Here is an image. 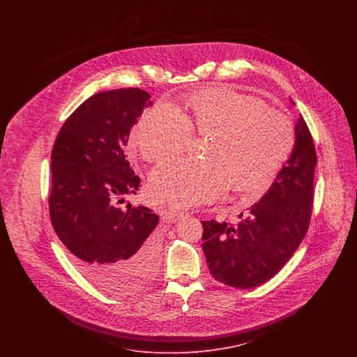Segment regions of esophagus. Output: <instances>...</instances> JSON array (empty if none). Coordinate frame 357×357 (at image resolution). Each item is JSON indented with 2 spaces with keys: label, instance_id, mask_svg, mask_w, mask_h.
Wrapping results in <instances>:
<instances>
[{
  "label": "esophagus",
  "instance_id": "obj_1",
  "mask_svg": "<svg viewBox=\"0 0 357 357\" xmlns=\"http://www.w3.org/2000/svg\"><path fill=\"white\" fill-rule=\"evenodd\" d=\"M169 213H170L171 217L175 218V220H182V218H186L187 215H188L186 211L178 210V208H170Z\"/></svg>",
  "mask_w": 357,
  "mask_h": 357
}]
</instances>
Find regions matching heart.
I'll return each instance as SVG.
<instances>
[{"instance_id": "b5f03b06", "label": "heart", "mask_w": 357, "mask_h": 357, "mask_svg": "<svg viewBox=\"0 0 357 357\" xmlns=\"http://www.w3.org/2000/svg\"><path fill=\"white\" fill-rule=\"evenodd\" d=\"M182 114L170 102L146 109L131 142L150 162L182 153L191 132L210 135L204 160L171 159L151 172L153 199L179 207L215 201L231 186L234 192H257L272 183L296 144L290 120L268 104L226 85L191 93Z\"/></svg>"}]
</instances>
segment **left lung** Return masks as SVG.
I'll use <instances>...</instances> for the list:
<instances>
[{"mask_svg": "<svg viewBox=\"0 0 357 357\" xmlns=\"http://www.w3.org/2000/svg\"><path fill=\"white\" fill-rule=\"evenodd\" d=\"M294 131L296 144L288 162L238 226L202 222V249L208 271L225 285L252 289L266 282L280 272L305 237L317 156L301 115ZM238 217L242 218V214Z\"/></svg>", "mask_w": 357, "mask_h": 357, "instance_id": "left-lung-1", "label": "left lung"}]
</instances>
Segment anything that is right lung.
<instances>
[{
  "label": "right lung",
  "instance_id": "obj_1",
  "mask_svg": "<svg viewBox=\"0 0 357 357\" xmlns=\"http://www.w3.org/2000/svg\"><path fill=\"white\" fill-rule=\"evenodd\" d=\"M151 104L139 88L95 93L66 120L52 150L53 229L85 278L115 294L144 288L158 266L159 217L146 206H116L140 185L124 147Z\"/></svg>",
  "mask_w": 357,
  "mask_h": 357
}]
</instances>
